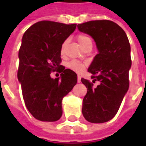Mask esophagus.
Segmentation results:
<instances>
[{
    "instance_id": "obj_1",
    "label": "esophagus",
    "mask_w": 146,
    "mask_h": 146,
    "mask_svg": "<svg viewBox=\"0 0 146 146\" xmlns=\"http://www.w3.org/2000/svg\"><path fill=\"white\" fill-rule=\"evenodd\" d=\"M80 81H81V77H80V76H77V82L78 83H80Z\"/></svg>"
}]
</instances>
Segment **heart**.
Wrapping results in <instances>:
<instances>
[{"label":"heart","instance_id":"1","mask_svg":"<svg viewBox=\"0 0 146 146\" xmlns=\"http://www.w3.org/2000/svg\"><path fill=\"white\" fill-rule=\"evenodd\" d=\"M76 38H77V40L79 42L80 45L82 47V48H84L89 44H92V38L90 36L85 35V34H79ZM66 44V40L62 43V47H61V52L62 53H64ZM67 66H68L69 69L73 70L74 72L80 73L83 72L84 70L85 69V67L87 66V63L86 62H80V61L77 60H73L70 61V62L68 63V65H67Z\"/></svg>","mask_w":146,"mask_h":146}]
</instances>
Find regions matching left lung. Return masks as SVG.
I'll return each mask as SVG.
<instances>
[{
    "label": "left lung",
    "mask_w": 146,
    "mask_h": 146,
    "mask_svg": "<svg viewBox=\"0 0 146 146\" xmlns=\"http://www.w3.org/2000/svg\"><path fill=\"white\" fill-rule=\"evenodd\" d=\"M77 27L92 36L98 50L88 68L92 82L81 79L88 90L83 99L82 113L89 122H107L118 112L128 90L131 66L128 38L119 25L106 19L89 21ZM95 81L100 84L93 88Z\"/></svg>",
    "instance_id": "8db88e82"
}]
</instances>
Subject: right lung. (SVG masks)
I'll use <instances>...</instances> for the list:
<instances>
[{"instance_id":"right-lung-1","label":"right lung","mask_w":146,"mask_h":146,"mask_svg":"<svg viewBox=\"0 0 146 146\" xmlns=\"http://www.w3.org/2000/svg\"><path fill=\"white\" fill-rule=\"evenodd\" d=\"M76 24L40 21L25 32L19 51L18 80L27 110L34 118L53 122L62 114V101L77 82V75L60 65L61 47ZM61 73L52 79L51 72Z\"/></svg>"}]
</instances>
